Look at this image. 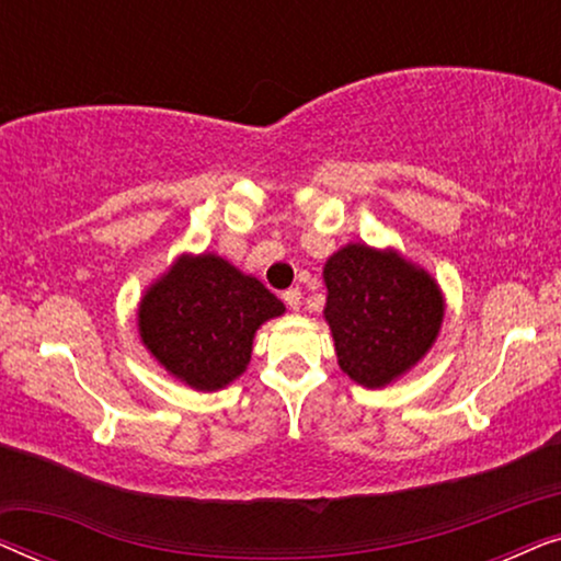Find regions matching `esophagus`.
<instances>
[{"mask_svg": "<svg viewBox=\"0 0 561 561\" xmlns=\"http://www.w3.org/2000/svg\"><path fill=\"white\" fill-rule=\"evenodd\" d=\"M283 301L288 304V309L298 311V309H301V290H298V288H288V290H283Z\"/></svg>", "mask_w": 561, "mask_h": 561, "instance_id": "1", "label": "esophagus"}]
</instances>
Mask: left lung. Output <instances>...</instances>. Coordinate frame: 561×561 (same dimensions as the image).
Listing matches in <instances>:
<instances>
[{
  "label": "left lung",
  "mask_w": 561,
  "mask_h": 561,
  "mask_svg": "<svg viewBox=\"0 0 561 561\" xmlns=\"http://www.w3.org/2000/svg\"><path fill=\"white\" fill-rule=\"evenodd\" d=\"M324 280L336 359L359 386L380 388L398 378L439 334V288L396 252L347 244L327 260Z\"/></svg>",
  "instance_id": "1"
}]
</instances>
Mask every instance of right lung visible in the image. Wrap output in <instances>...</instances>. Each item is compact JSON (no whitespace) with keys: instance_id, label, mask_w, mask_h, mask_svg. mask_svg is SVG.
<instances>
[{"instance_id":"1","label":"right lung","mask_w":561,"mask_h":561,"mask_svg":"<svg viewBox=\"0 0 561 561\" xmlns=\"http://www.w3.org/2000/svg\"><path fill=\"white\" fill-rule=\"evenodd\" d=\"M280 313L278 298L227 260L181 257L145 294L140 336L175 378L217 390L244 373L257 327Z\"/></svg>"}]
</instances>
